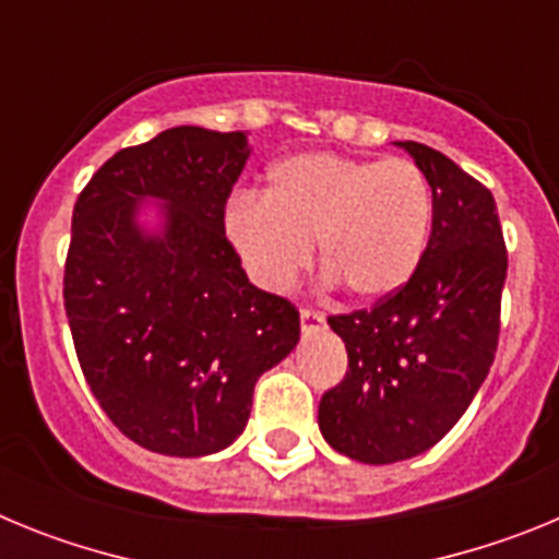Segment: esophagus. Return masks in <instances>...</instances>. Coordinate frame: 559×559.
<instances>
[{
  "label": "esophagus",
  "instance_id": "esophagus-1",
  "mask_svg": "<svg viewBox=\"0 0 559 559\" xmlns=\"http://www.w3.org/2000/svg\"><path fill=\"white\" fill-rule=\"evenodd\" d=\"M299 316H302V330H305V333H310V330H319L324 324V313H322V310L302 308V310H299Z\"/></svg>",
  "mask_w": 559,
  "mask_h": 559
}]
</instances>
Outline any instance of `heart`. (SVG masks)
Instances as JSON below:
<instances>
[{"label":"heart","mask_w":559,"mask_h":559,"mask_svg":"<svg viewBox=\"0 0 559 559\" xmlns=\"http://www.w3.org/2000/svg\"><path fill=\"white\" fill-rule=\"evenodd\" d=\"M224 229L251 283L285 290L319 257L364 302L397 294L431 231V187L408 159L302 153L271 170L269 199L240 192Z\"/></svg>","instance_id":"heart-1"}]
</instances>
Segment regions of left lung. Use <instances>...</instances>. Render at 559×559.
Segmentation results:
<instances>
[{
    "mask_svg": "<svg viewBox=\"0 0 559 559\" xmlns=\"http://www.w3.org/2000/svg\"><path fill=\"white\" fill-rule=\"evenodd\" d=\"M400 145L431 185L426 254L397 294L330 316L347 344V374L319 403L322 437L367 464L437 445L476 397L501 333L507 246L492 192L445 153Z\"/></svg>",
    "mask_w": 559,
    "mask_h": 559,
    "instance_id": "left-lung-1",
    "label": "left lung"
}]
</instances>
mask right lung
I'll return each instance as SVG.
<instances>
[{
	"label": "right lung",
	"mask_w": 559,
	"mask_h": 559,
	"mask_svg": "<svg viewBox=\"0 0 559 559\" xmlns=\"http://www.w3.org/2000/svg\"><path fill=\"white\" fill-rule=\"evenodd\" d=\"M249 147L240 131L167 128L122 147L72 212L63 305L83 378L128 439L167 456L231 445L257 378L299 341V310L249 283L224 231ZM168 201L162 238L135 199Z\"/></svg>",
	"instance_id": "obj_1"
}]
</instances>
